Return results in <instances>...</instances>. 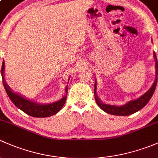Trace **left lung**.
Segmentation results:
<instances>
[{
  "label": "left lung",
  "mask_w": 158,
  "mask_h": 158,
  "mask_svg": "<svg viewBox=\"0 0 158 158\" xmlns=\"http://www.w3.org/2000/svg\"><path fill=\"white\" fill-rule=\"evenodd\" d=\"M154 58L155 60V80L154 82L153 83L152 87L149 89L146 93H144L142 96L139 97L138 99L134 100H130L128 103H126L124 105L122 106H115V105H110V104H106L101 101L99 97L97 96V81H95L94 84V96H95V100L97 102V104L101 108L102 110H103L106 113H109L111 115H128L133 114L136 112L139 111L140 110L143 108L151 100L152 97L154 94V90L156 89V85L157 82V74H158V63L157 57H156L155 52H154Z\"/></svg>",
  "instance_id": "8db88e82"
}]
</instances>
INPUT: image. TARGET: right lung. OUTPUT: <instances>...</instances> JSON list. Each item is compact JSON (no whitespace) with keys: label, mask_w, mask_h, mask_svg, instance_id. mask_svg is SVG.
<instances>
[{"label":"right lung","mask_w":158,"mask_h":158,"mask_svg":"<svg viewBox=\"0 0 158 158\" xmlns=\"http://www.w3.org/2000/svg\"><path fill=\"white\" fill-rule=\"evenodd\" d=\"M4 61H3L2 68H1V76H2L3 84L5 89L6 94L9 98L10 99L13 103L22 110L27 114L37 118H45L56 114L59 112L64 105L67 98L68 94V85L65 87V94L61 99L58 101L53 102L52 103H39L36 102L32 101L29 99L25 98L23 96L20 95L18 93L14 92L10 89V87L6 84L5 78H4ZM70 79V77H69ZM68 79V81H69Z\"/></svg>","instance_id":"1"}]
</instances>
